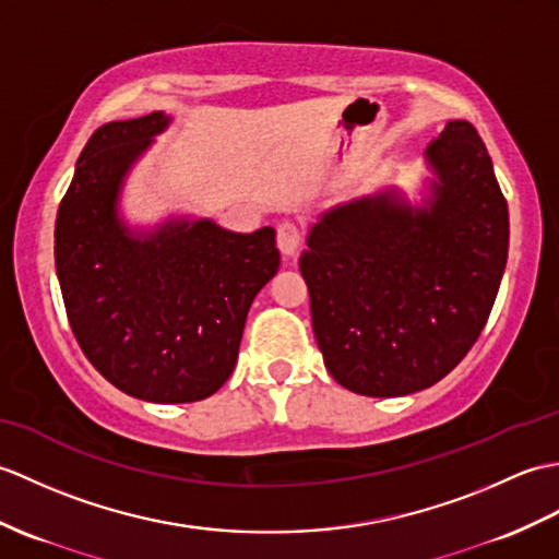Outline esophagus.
<instances>
[{
    "label": "esophagus",
    "mask_w": 559,
    "mask_h": 559,
    "mask_svg": "<svg viewBox=\"0 0 559 559\" xmlns=\"http://www.w3.org/2000/svg\"><path fill=\"white\" fill-rule=\"evenodd\" d=\"M276 242L283 257H293L297 248H300V230H297V226L290 224V221H283L276 230Z\"/></svg>",
    "instance_id": "esophagus-1"
}]
</instances>
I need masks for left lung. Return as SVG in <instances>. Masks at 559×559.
<instances>
[{
	"instance_id": "obj_1",
	"label": "left lung",
	"mask_w": 559,
	"mask_h": 559,
	"mask_svg": "<svg viewBox=\"0 0 559 559\" xmlns=\"http://www.w3.org/2000/svg\"><path fill=\"white\" fill-rule=\"evenodd\" d=\"M424 162L421 202L385 186L331 206L307 233L311 329L323 365L357 395H409L455 369L508 264V202L476 128L448 121Z\"/></svg>"
}]
</instances>
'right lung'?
I'll use <instances>...</instances> for the list:
<instances>
[{
  "instance_id": "right-lung-1",
  "label": "right lung",
  "mask_w": 559,
  "mask_h": 559,
  "mask_svg": "<svg viewBox=\"0 0 559 559\" xmlns=\"http://www.w3.org/2000/svg\"><path fill=\"white\" fill-rule=\"evenodd\" d=\"M168 126L171 116L152 111L97 128L59 204L55 259L90 365L126 395L180 405L228 381L250 305L281 254L271 226L233 233L190 216L128 224L126 178Z\"/></svg>"
}]
</instances>
